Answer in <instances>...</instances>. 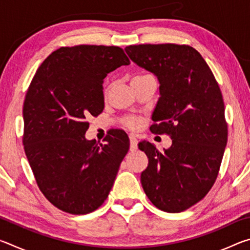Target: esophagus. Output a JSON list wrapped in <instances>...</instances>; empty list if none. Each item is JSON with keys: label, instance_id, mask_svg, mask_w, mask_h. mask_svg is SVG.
Masks as SVG:
<instances>
[{"label": "esophagus", "instance_id": "34e87169", "mask_svg": "<svg viewBox=\"0 0 250 250\" xmlns=\"http://www.w3.org/2000/svg\"><path fill=\"white\" fill-rule=\"evenodd\" d=\"M130 151H135L138 149V139L134 134H130Z\"/></svg>", "mask_w": 250, "mask_h": 250}]
</instances>
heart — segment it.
Returning <instances> with one entry per match:
<instances>
[{
    "label": "heart",
    "mask_w": 250,
    "mask_h": 250,
    "mask_svg": "<svg viewBox=\"0 0 250 250\" xmlns=\"http://www.w3.org/2000/svg\"><path fill=\"white\" fill-rule=\"evenodd\" d=\"M151 75H149V74H140V75H135L134 77L132 78V80H139V79H143V78H146V77H150ZM128 125H130V126H135L138 125V122L135 121V120H130L129 122H128Z\"/></svg>",
    "instance_id": "b5f03b06"
}]
</instances>
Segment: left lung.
I'll return each mask as SVG.
<instances>
[{"label":"left lung","instance_id":"8db88e82","mask_svg":"<svg viewBox=\"0 0 250 250\" xmlns=\"http://www.w3.org/2000/svg\"><path fill=\"white\" fill-rule=\"evenodd\" d=\"M125 52L158 77L161 97L150 130L172 139L164 152L139 143L149 159L142 188L159 209L180 213L204 198L217 179L228 132L221 89L202 55L188 45H130Z\"/></svg>","mask_w":250,"mask_h":250}]
</instances>
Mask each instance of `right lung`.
<instances>
[{"mask_svg":"<svg viewBox=\"0 0 250 250\" xmlns=\"http://www.w3.org/2000/svg\"><path fill=\"white\" fill-rule=\"evenodd\" d=\"M130 61L118 46L61 47L42 62L23 105V145L36 183L58 209L91 213L107 200L130 141L113 130L86 140L87 118L103 112L104 79Z\"/></svg>","mask_w":250,"mask_h":250,"instance_id":"add662e5","label":"right lung"}]
</instances>
